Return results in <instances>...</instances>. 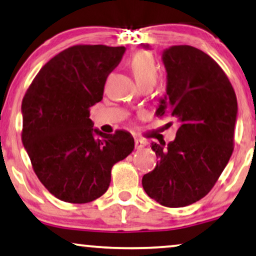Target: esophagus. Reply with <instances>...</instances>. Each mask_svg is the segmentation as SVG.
I'll return each instance as SVG.
<instances>
[{"mask_svg": "<svg viewBox=\"0 0 256 256\" xmlns=\"http://www.w3.org/2000/svg\"><path fill=\"white\" fill-rule=\"evenodd\" d=\"M146 146V142H142V140H139V139H134V147L136 150H140L142 148V147Z\"/></svg>", "mask_w": 256, "mask_h": 256, "instance_id": "obj_1", "label": "esophagus"}]
</instances>
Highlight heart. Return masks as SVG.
<instances>
[{
	"label": "heart",
	"mask_w": 256,
	"mask_h": 256,
	"mask_svg": "<svg viewBox=\"0 0 256 256\" xmlns=\"http://www.w3.org/2000/svg\"><path fill=\"white\" fill-rule=\"evenodd\" d=\"M130 66H131L136 80L140 87L146 84L153 87L156 84L158 76H159V70H158L156 60L150 53L146 51L136 53L130 61Z\"/></svg>",
	"instance_id": "obj_1"
}]
</instances>
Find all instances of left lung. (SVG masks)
<instances>
[{
  "label": "left lung",
  "mask_w": 256,
  "mask_h": 256,
  "mask_svg": "<svg viewBox=\"0 0 256 256\" xmlns=\"http://www.w3.org/2000/svg\"><path fill=\"white\" fill-rule=\"evenodd\" d=\"M162 60L167 95L156 114L178 118V128L167 148L152 142L156 166L142 182L158 203L182 208L210 192L232 156L236 96L222 67L198 48L172 46Z\"/></svg>",
  "instance_id": "8db88e82"
}]
</instances>
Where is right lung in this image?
<instances>
[{"label": "right lung", "instance_id": "obj_1", "mask_svg": "<svg viewBox=\"0 0 256 256\" xmlns=\"http://www.w3.org/2000/svg\"><path fill=\"white\" fill-rule=\"evenodd\" d=\"M124 52V46L106 45L64 50L42 67L23 97L22 142L39 181L60 200L98 198L109 188L114 164L133 150L128 132L106 134L89 118Z\"/></svg>", "mask_w": 256, "mask_h": 256}]
</instances>
